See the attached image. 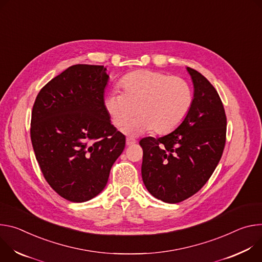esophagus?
<instances>
[{"label": "esophagus", "instance_id": "obj_1", "mask_svg": "<svg viewBox=\"0 0 262 262\" xmlns=\"http://www.w3.org/2000/svg\"><path fill=\"white\" fill-rule=\"evenodd\" d=\"M136 142V140L134 138H131V137H127L126 139V143L127 146H132V144H134Z\"/></svg>", "mask_w": 262, "mask_h": 262}]
</instances>
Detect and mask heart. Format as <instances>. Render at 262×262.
Listing matches in <instances>:
<instances>
[{"label": "heart", "instance_id": "heart-1", "mask_svg": "<svg viewBox=\"0 0 262 262\" xmlns=\"http://www.w3.org/2000/svg\"><path fill=\"white\" fill-rule=\"evenodd\" d=\"M123 93L112 92L105 107L115 126L121 127L138 112L136 120L123 131L137 135L153 130L165 134L176 129L187 116L192 105V91L186 80L161 72L138 71L121 82Z\"/></svg>", "mask_w": 262, "mask_h": 262}]
</instances>
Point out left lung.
I'll return each mask as SVG.
<instances>
[{
  "label": "left lung",
  "mask_w": 262,
  "mask_h": 262,
  "mask_svg": "<svg viewBox=\"0 0 262 262\" xmlns=\"http://www.w3.org/2000/svg\"><path fill=\"white\" fill-rule=\"evenodd\" d=\"M193 84L191 108L180 126L159 138L144 137L141 176L149 192L165 203L182 202L211 177L226 143L227 119L212 84L186 69Z\"/></svg>",
  "instance_id": "obj_1"
}]
</instances>
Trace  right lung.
Segmentation results:
<instances>
[{
  "label": "right lung",
  "instance_id": "obj_1",
  "mask_svg": "<svg viewBox=\"0 0 262 262\" xmlns=\"http://www.w3.org/2000/svg\"><path fill=\"white\" fill-rule=\"evenodd\" d=\"M103 66H72L47 83L32 109L31 141L50 186L81 203L106 186L126 137L111 124L104 102Z\"/></svg>",
  "mask_w": 262,
  "mask_h": 262
}]
</instances>
